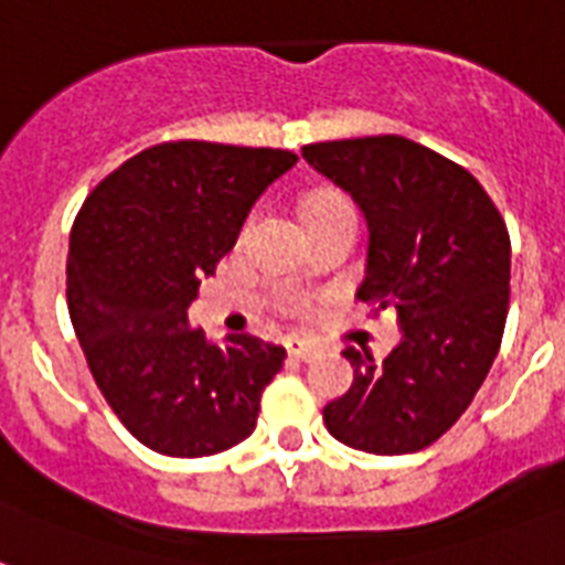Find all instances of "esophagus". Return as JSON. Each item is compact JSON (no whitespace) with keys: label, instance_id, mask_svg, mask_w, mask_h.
Wrapping results in <instances>:
<instances>
[{"label":"esophagus","instance_id":"esophagus-1","mask_svg":"<svg viewBox=\"0 0 565 565\" xmlns=\"http://www.w3.org/2000/svg\"><path fill=\"white\" fill-rule=\"evenodd\" d=\"M287 354L296 361H310L317 352H313V345L301 343V340H287Z\"/></svg>","mask_w":565,"mask_h":565}]
</instances>
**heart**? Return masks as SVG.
I'll return each instance as SVG.
<instances>
[{"label": "heart", "instance_id": "heart-1", "mask_svg": "<svg viewBox=\"0 0 565 565\" xmlns=\"http://www.w3.org/2000/svg\"><path fill=\"white\" fill-rule=\"evenodd\" d=\"M337 207H352V204L345 202V199H340V195L322 193L310 202L308 216L322 211H337ZM305 308H308V305H305V299H299V296H287V299H281V310H287V313H305Z\"/></svg>", "mask_w": 565, "mask_h": 565}]
</instances>
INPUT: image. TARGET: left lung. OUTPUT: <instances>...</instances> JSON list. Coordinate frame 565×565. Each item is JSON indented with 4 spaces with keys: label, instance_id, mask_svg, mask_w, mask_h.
Segmentation results:
<instances>
[{
    "label": "left lung",
    "instance_id": "8db88e82",
    "mask_svg": "<svg viewBox=\"0 0 565 565\" xmlns=\"http://www.w3.org/2000/svg\"><path fill=\"white\" fill-rule=\"evenodd\" d=\"M305 161L361 204L370 225L358 299L395 310L402 343L375 363L349 349L354 384L322 411L331 437L370 455L437 443L481 390L510 305V234L460 163L398 135L328 140Z\"/></svg>",
    "mask_w": 565,
    "mask_h": 565
}]
</instances>
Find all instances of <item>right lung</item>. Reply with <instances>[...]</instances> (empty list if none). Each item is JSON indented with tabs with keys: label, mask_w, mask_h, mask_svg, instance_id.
Returning <instances> with one entry per match:
<instances>
[{
	"label": "right lung",
	"mask_w": 565,
	"mask_h": 565,
	"mask_svg": "<svg viewBox=\"0 0 565 565\" xmlns=\"http://www.w3.org/2000/svg\"><path fill=\"white\" fill-rule=\"evenodd\" d=\"M299 161L287 149L175 140L102 179L70 231L66 305L93 381L146 448L211 457L255 430L281 345L190 328L199 278L228 255L252 204Z\"/></svg>",
	"instance_id": "1"
}]
</instances>
